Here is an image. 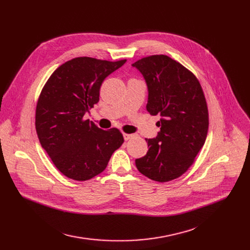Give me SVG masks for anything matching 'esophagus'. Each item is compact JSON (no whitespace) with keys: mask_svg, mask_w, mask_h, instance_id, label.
<instances>
[{"mask_svg":"<svg viewBox=\"0 0 250 250\" xmlns=\"http://www.w3.org/2000/svg\"><path fill=\"white\" fill-rule=\"evenodd\" d=\"M123 136H124V139H125V141L129 140L130 138L133 137V135H132V134H126V133H124V134H123Z\"/></svg>","mask_w":250,"mask_h":250,"instance_id":"obj_1","label":"esophagus"}]
</instances>
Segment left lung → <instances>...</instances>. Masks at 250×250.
<instances>
[{
	"instance_id": "1",
	"label": "left lung",
	"mask_w": 250,
	"mask_h": 250,
	"mask_svg": "<svg viewBox=\"0 0 250 250\" xmlns=\"http://www.w3.org/2000/svg\"><path fill=\"white\" fill-rule=\"evenodd\" d=\"M145 79L147 110L161 115L156 138L146 139L149 150L136 159L139 171L166 182L185 173L204 146L208 113L203 89L195 76L164 55L151 56L132 64Z\"/></svg>"
}]
</instances>
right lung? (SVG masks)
<instances>
[{"mask_svg": "<svg viewBox=\"0 0 250 250\" xmlns=\"http://www.w3.org/2000/svg\"><path fill=\"white\" fill-rule=\"evenodd\" d=\"M125 62L73 59L51 74L42 91L36 133L51 161L69 178L84 181L98 175L124 143L117 128L101 129L84 115L99 101L104 79Z\"/></svg>", "mask_w": 250, "mask_h": 250, "instance_id": "right-lung-1", "label": "right lung"}]
</instances>
